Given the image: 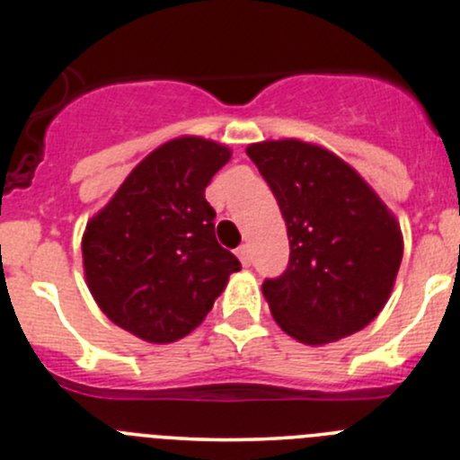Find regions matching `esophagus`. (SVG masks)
<instances>
[{"label":"esophagus","instance_id":"obj_1","mask_svg":"<svg viewBox=\"0 0 460 460\" xmlns=\"http://www.w3.org/2000/svg\"><path fill=\"white\" fill-rule=\"evenodd\" d=\"M238 258H240V262L244 264V267H249V264H252V260H253V256H252V249L247 247V244H243V247H238Z\"/></svg>","mask_w":460,"mask_h":460}]
</instances>
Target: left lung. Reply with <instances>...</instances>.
<instances>
[{
	"instance_id": "8db88e82",
	"label": "left lung",
	"mask_w": 460,
	"mask_h": 460,
	"mask_svg": "<svg viewBox=\"0 0 460 460\" xmlns=\"http://www.w3.org/2000/svg\"><path fill=\"white\" fill-rule=\"evenodd\" d=\"M276 196L289 264L262 294L282 332L305 345L367 327L392 294L402 260L401 226L349 164L300 140L247 148Z\"/></svg>"
}]
</instances>
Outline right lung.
Segmentation results:
<instances>
[{
  "mask_svg": "<svg viewBox=\"0 0 460 460\" xmlns=\"http://www.w3.org/2000/svg\"><path fill=\"white\" fill-rule=\"evenodd\" d=\"M231 151L202 137L162 144L86 225L88 289L118 327L175 342L211 312L240 260L216 240L204 189Z\"/></svg>",
  "mask_w": 460,
  "mask_h": 460,
  "instance_id": "1",
  "label": "right lung"
}]
</instances>
